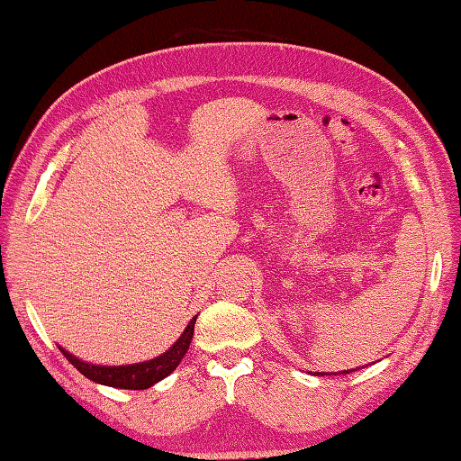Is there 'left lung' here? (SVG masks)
<instances>
[{"label":"left lung","mask_w":461,"mask_h":461,"mask_svg":"<svg viewBox=\"0 0 461 461\" xmlns=\"http://www.w3.org/2000/svg\"><path fill=\"white\" fill-rule=\"evenodd\" d=\"M347 372H350V370H345V375H347Z\"/></svg>","instance_id":"1"}]
</instances>
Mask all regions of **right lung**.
I'll return each instance as SVG.
<instances>
[{"mask_svg": "<svg viewBox=\"0 0 461 461\" xmlns=\"http://www.w3.org/2000/svg\"><path fill=\"white\" fill-rule=\"evenodd\" d=\"M194 322H195V317L188 322V327H185V330L182 332V337L176 340L174 345L164 352V355H160L158 358L139 362V365L96 366V365H89V362H83L73 355H68V352L63 348L61 352L67 357V360L81 372V375H85L93 382H99V384L113 386V388L144 390L168 376L170 372L180 365V360L190 348V342L194 337Z\"/></svg>", "mask_w": 461, "mask_h": 461, "instance_id": "1", "label": "right lung"}]
</instances>
